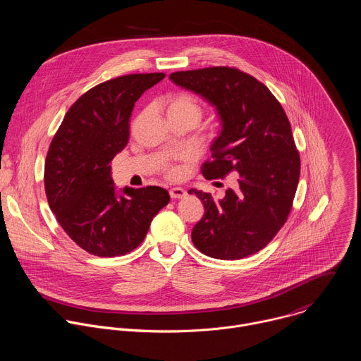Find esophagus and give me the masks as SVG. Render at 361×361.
Wrapping results in <instances>:
<instances>
[{
    "instance_id": "obj_1",
    "label": "esophagus",
    "mask_w": 361,
    "mask_h": 361,
    "mask_svg": "<svg viewBox=\"0 0 361 361\" xmlns=\"http://www.w3.org/2000/svg\"><path fill=\"white\" fill-rule=\"evenodd\" d=\"M185 190L181 188V187H173L170 188V197L171 198H183L185 195Z\"/></svg>"
}]
</instances>
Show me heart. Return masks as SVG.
I'll return each instance as SVG.
<instances>
[{
	"instance_id": "b5f03b06",
	"label": "heart",
	"mask_w": 361,
	"mask_h": 361,
	"mask_svg": "<svg viewBox=\"0 0 361 361\" xmlns=\"http://www.w3.org/2000/svg\"><path fill=\"white\" fill-rule=\"evenodd\" d=\"M166 106H167V116L170 120L178 118V117H194L197 118V121L200 120L201 106L200 102L190 94H185V92L173 94L167 98ZM170 174L176 176L177 170L171 169Z\"/></svg>"
}]
</instances>
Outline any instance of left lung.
I'll return each mask as SVG.
<instances>
[{"mask_svg":"<svg viewBox=\"0 0 361 361\" xmlns=\"http://www.w3.org/2000/svg\"><path fill=\"white\" fill-rule=\"evenodd\" d=\"M170 78L212 102L221 118L202 176L235 178L219 200L188 191L204 205L191 231L194 245L219 260L259 252L287 221L300 178V154L281 104L263 82L234 67L177 71Z\"/></svg>","mask_w":361,"mask_h":361,"instance_id":"left-lung-1","label":"left lung"}]
</instances>
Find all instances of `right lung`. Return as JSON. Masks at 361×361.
<instances>
[{
  "label": "right lung",
  "mask_w": 361,
  "mask_h": 361,
  "mask_svg": "<svg viewBox=\"0 0 361 361\" xmlns=\"http://www.w3.org/2000/svg\"><path fill=\"white\" fill-rule=\"evenodd\" d=\"M164 77L128 74L92 87L70 107L49 144L44 167L49 209L92 255L117 257L137 248L170 201L169 191L156 185L126 187L118 195L110 166L128 142L135 101Z\"/></svg>",
  "instance_id": "1"
}]
</instances>
